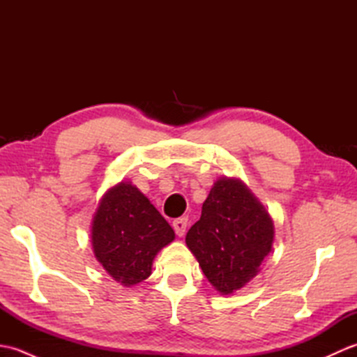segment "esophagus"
Returning <instances> with one entry per match:
<instances>
[{"label": "esophagus", "mask_w": 357, "mask_h": 357, "mask_svg": "<svg viewBox=\"0 0 357 357\" xmlns=\"http://www.w3.org/2000/svg\"><path fill=\"white\" fill-rule=\"evenodd\" d=\"M173 229L176 231L178 236H184L187 230V219L185 218H178L173 221Z\"/></svg>", "instance_id": "34e87169"}]
</instances>
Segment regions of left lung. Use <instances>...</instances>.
<instances>
[{"instance_id": "left-lung-1", "label": "left lung", "mask_w": 357, "mask_h": 357, "mask_svg": "<svg viewBox=\"0 0 357 357\" xmlns=\"http://www.w3.org/2000/svg\"><path fill=\"white\" fill-rule=\"evenodd\" d=\"M273 236L271 218L247 187L238 179H219L185 242L206 278L229 294L256 276Z\"/></svg>"}]
</instances>
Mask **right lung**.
<instances>
[{
  "label": "right lung",
  "instance_id": "obj_1",
  "mask_svg": "<svg viewBox=\"0 0 357 357\" xmlns=\"http://www.w3.org/2000/svg\"><path fill=\"white\" fill-rule=\"evenodd\" d=\"M173 239L169 222L132 184L113 187L93 218L96 259L113 279L127 287L151 275L156 253Z\"/></svg>",
  "mask_w": 357,
  "mask_h": 357
}]
</instances>
